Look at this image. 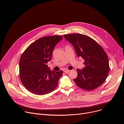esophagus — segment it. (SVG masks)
Returning a JSON list of instances; mask_svg holds the SVG:
<instances>
[{
  "label": "esophagus",
  "instance_id": "obj_1",
  "mask_svg": "<svg viewBox=\"0 0 124 124\" xmlns=\"http://www.w3.org/2000/svg\"><path fill=\"white\" fill-rule=\"evenodd\" d=\"M70 70H65L64 71V72H65V73H68L69 72H70Z\"/></svg>",
  "mask_w": 124,
  "mask_h": 124
}]
</instances>
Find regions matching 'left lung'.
<instances>
[{
  "mask_svg": "<svg viewBox=\"0 0 124 124\" xmlns=\"http://www.w3.org/2000/svg\"><path fill=\"white\" fill-rule=\"evenodd\" d=\"M74 46L78 57L84 60L82 69H77V76L73 80L82 89L92 90L105 81L109 72L108 57L103 48L93 39L80 34L64 35Z\"/></svg>",
  "mask_w": 124,
  "mask_h": 124,
  "instance_id": "1",
  "label": "left lung"
}]
</instances>
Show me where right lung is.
Returning <instances> with one entry per match:
<instances>
[{"label":"right lung","mask_w":124,"mask_h":124,"mask_svg":"<svg viewBox=\"0 0 124 124\" xmlns=\"http://www.w3.org/2000/svg\"><path fill=\"white\" fill-rule=\"evenodd\" d=\"M63 37H44L31 43L19 60V76L23 86L30 92L44 95L53 92L58 85L63 71H51L47 63L51 61L56 45Z\"/></svg>","instance_id":"right-lung-1"}]
</instances>
